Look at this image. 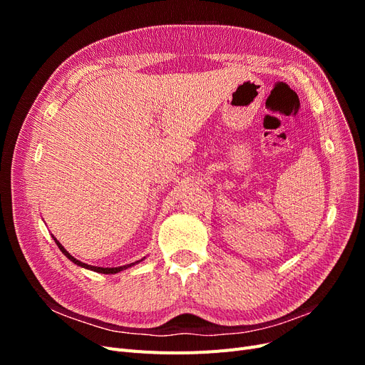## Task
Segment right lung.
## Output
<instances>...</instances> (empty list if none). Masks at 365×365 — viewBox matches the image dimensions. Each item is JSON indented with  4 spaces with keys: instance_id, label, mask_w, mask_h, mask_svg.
Segmentation results:
<instances>
[{
    "instance_id": "1",
    "label": "right lung",
    "mask_w": 365,
    "mask_h": 365,
    "mask_svg": "<svg viewBox=\"0 0 365 365\" xmlns=\"http://www.w3.org/2000/svg\"><path fill=\"white\" fill-rule=\"evenodd\" d=\"M53 239H54V242H56V245L59 247V250L65 254V257H68L74 264H77V267H81V268H85V269H90V271H94V272H102V274H117V272H120V271H123V269H128V268H130V267H134V264H137L138 262H141V260H137V262H134V263H129V264H123V267H117V268H101V267H93V264H88V263H83V262H81V260H77V259H74L71 254L65 250L62 245H61V242L53 236Z\"/></svg>"
}]
</instances>
